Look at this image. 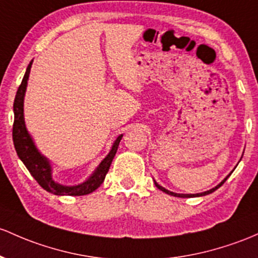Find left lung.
<instances>
[{
  "instance_id": "1",
  "label": "left lung",
  "mask_w": 258,
  "mask_h": 258,
  "mask_svg": "<svg viewBox=\"0 0 258 258\" xmlns=\"http://www.w3.org/2000/svg\"><path fill=\"white\" fill-rule=\"evenodd\" d=\"M230 175H231V174H229V175H228V176H226V177H225V179H224V180H223V181H222V182H220V183H219V185H217V186H216V187H214V188L209 189V191L202 192V194H196V195H189V194H188V195H185V194H175V192H171V191H169V189L164 188V187H163V186H160V185H159V183H158V182H155V181H154V183H155V186H157V187L160 189V191L165 192V194H168V195H171V196H175V197H182V198H189V197H200V196H206V195H209V194H212V192H214V191H216V189H217V188H219V187H220V186H222V185H223V183H224V182H225V181H226V179H228V177H229V176H230Z\"/></svg>"
}]
</instances>
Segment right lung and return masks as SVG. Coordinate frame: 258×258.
<instances>
[{
	"label": "right lung",
	"mask_w": 258,
	"mask_h": 258,
	"mask_svg": "<svg viewBox=\"0 0 258 258\" xmlns=\"http://www.w3.org/2000/svg\"><path fill=\"white\" fill-rule=\"evenodd\" d=\"M32 63L33 61L28 64L23 81H22L21 86L17 90L16 98H14V122L12 136L17 154H18L19 159L23 161L24 165L27 166L32 176L38 181L39 185L44 189H46L47 192H50V194L57 195V196H84V195L92 194L93 191H95L104 182V179H105L107 171H109L111 161L114 159L116 151L118 148V143H120L121 138H122V135L116 138V141L111 147V151L104 158L103 161L99 164L98 168L88 177L87 181L76 186H63L53 181L52 168H51L50 161L38 151L24 122V95L25 90H27L28 78H29Z\"/></svg>",
	"instance_id": "right-lung-1"
}]
</instances>
